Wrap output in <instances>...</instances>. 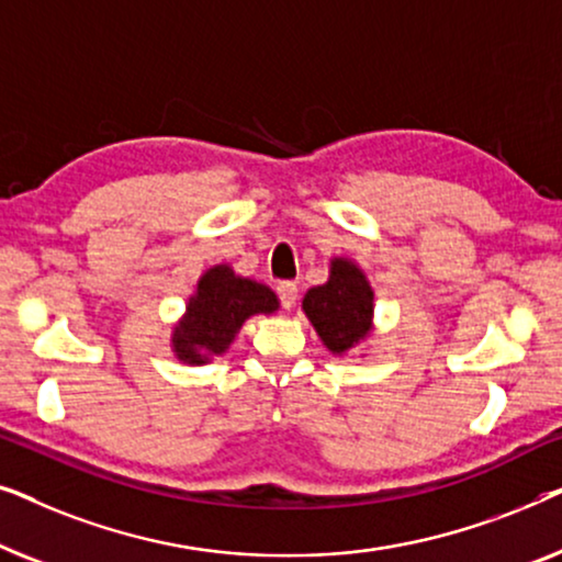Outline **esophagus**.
<instances>
[{"label":"esophagus","instance_id":"1","mask_svg":"<svg viewBox=\"0 0 562 562\" xmlns=\"http://www.w3.org/2000/svg\"><path fill=\"white\" fill-rule=\"evenodd\" d=\"M276 294H279L283 310H291V306H294L296 299H299V289H296V283L281 281L279 286H276Z\"/></svg>","mask_w":562,"mask_h":562}]
</instances>
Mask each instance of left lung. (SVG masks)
Segmentation results:
<instances>
[{
    "instance_id": "obj_1",
    "label": "left lung",
    "mask_w": 562,
    "mask_h": 562,
    "mask_svg": "<svg viewBox=\"0 0 562 562\" xmlns=\"http://www.w3.org/2000/svg\"><path fill=\"white\" fill-rule=\"evenodd\" d=\"M302 310L333 356H345L371 335L373 289L348 258L329 263V279L306 291Z\"/></svg>"
}]
</instances>
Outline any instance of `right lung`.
I'll list each match as a JSON object with an SVG mask.
<instances>
[{
    "label": "right lung",
    "mask_w": 562,
    "mask_h": 562,
    "mask_svg": "<svg viewBox=\"0 0 562 562\" xmlns=\"http://www.w3.org/2000/svg\"><path fill=\"white\" fill-rule=\"evenodd\" d=\"M279 310V299L266 283L243 279L229 266H214L196 283L187 314L173 329L176 358L189 366H202L222 356L252 314Z\"/></svg>",
    "instance_id": "obj_1"
}]
</instances>
